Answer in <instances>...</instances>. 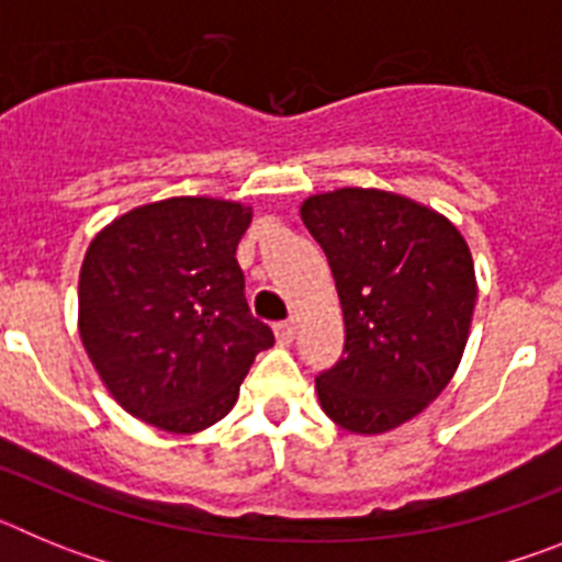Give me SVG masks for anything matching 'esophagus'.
Instances as JSON below:
<instances>
[{
	"label": "esophagus",
	"mask_w": 562,
	"mask_h": 562,
	"mask_svg": "<svg viewBox=\"0 0 562 562\" xmlns=\"http://www.w3.org/2000/svg\"><path fill=\"white\" fill-rule=\"evenodd\" d=\"M276 337H278V342L290 346L292 337H295V324H292V321H281V324H276Z\"/></svg>",
	"instance_id": "obj_1"
}]
</instances>
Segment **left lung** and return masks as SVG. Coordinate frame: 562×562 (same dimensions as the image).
<instances>
[{"label": "left lung", "instance_id": "obj_1", "mask_svg": "<svg viewBox=\"0 0 562 562\" xmlns=\"http://www.w3.org/2000/svg\"><path fill=\"white\" fill-rule=\"evenodd\" d=\"M301 220L329 258L346 324L340 360L315 380L321 408L351 434H385L459 366L475 306L470 247L436 211L374 188L310 196Z\"/></svg>", "mask_w": 562, "mask_h": 562}]
</instances>
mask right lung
Wrapping results in <instances>:
<instances>
[{
	"mask_svg": "<svg viewBox=\"0 0 562 562\" xmlns=\"http://www.w3.org/2000/svg\"><path fill=\"white\" fill-rule=\"evenodd\" d=\"M238 202L173 196L134 207L89 245L78 329L103 385L137 419L168 434L220 422L272 329L252 317Z\"/></svg>",
	"mask_w": 562,
	"mask_h": 562,
	"instance_id": "1",
	"label": "right lung"
}]
</instances>
